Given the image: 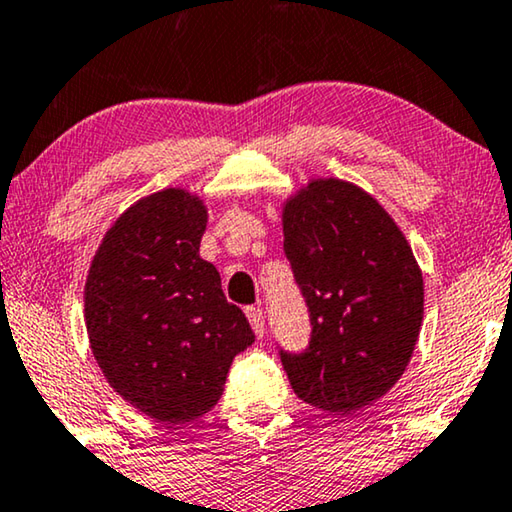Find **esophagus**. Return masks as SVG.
I'll return each mask as SVG.
<instances>
[{
	"label": "esophagus",
	"instance_id": "esophagus-1",
	"mask_svg": "<svg viewBox=\"0 0 512 512\" xmlns=\"http://www.w3.org/2000/svg\"><path fill=\"white\" fill-rule=\"evenodd\" d=\"M246 315H248L250 325H253V331L257 334V338H262L264 336V313H262V308H259V306H248L246 308Z\"/></svg>",
	"mask_w": 512,
	"mask_h": 512
}]
</instances>
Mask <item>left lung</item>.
Listing matches in <instances>:
<instances>
[{
    "instance_id": "8db88e82",
    "label": "left lung",
    "mask_w": 512,
    "mask_h": 512,
    "mask_svg": "<svg viewBox=\"0 0 512 512\" xmlns=\"http://www.w3.org/2000/svg\"><path fill=\"white\" fill-rule=\"evenodd\" d=\"M283 232L311 338L301 352L280 348V362L301 401L355 413L410 362L424 311L420 266L385 208L336 178L287 201Z\"/></svg>"
}]
</instances>
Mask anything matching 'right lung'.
Wrapping results in <instances>:
<instances>
[{
    "label": "right lung",
    "instance_id": "1",
    "mask_svg": "<svg viewBox=\"0 0 512 512\" xmlns=\"http://www.w3.org/2000/svg\"><path fill=\"white\" fill-rule=\"evenodd\" d=\"M206 208L155 192L115 220L85 283V327L111 387L141 413L183 424L208 413L255 334L199 257Z\"/></svg>",
    "mask_w": 512,
    "mask_h": 512
}]
</instances>
